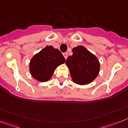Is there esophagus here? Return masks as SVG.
Masks as SVG:
<instances>
[{"label": "esophagus", "mask_w": 128, "mask_h": 128, "mask_svg": "<svg viewBox=\"0 0 128 128\" xmlns=\"http://www.w3.org/2000/svg\"><path fill=\"white\" fill-rule=\"evenodd\" d=\"M63 56H64V58H65V60H66V58H67V57H68V54H67V53L66 52L63 53Z\"/></svg>", "instance_id": "34e87169"}]
</instances>
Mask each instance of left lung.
Masks as SVG:
<instances>
[{"mask_svg": "<svg viewBox=\"0 0 128 128\" xmlns=\"http://www.w3.org/2000/svg\"><path fill=\"white\" fill-rule=\"evenodd\" d=\"M73 54L67 58L66 65L70 70L72 80L76 84H90L98 76L100 63L98 58L82 46L72 49Z\"/></svg>", "mask_w": 128, "mask_h": 128, "instance_id": "left-lung-1", "label": "left lung"}]
</instances>
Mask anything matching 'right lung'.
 <instances>
[{"mask_svg":"<svg viewBox=\"0 0 128 128\" xmlns=\"http://www.w3.org/2000/svg\"><path fill=\"white\" fill-rule=\"evenodd\" d=\"M65 62V59L59 50L47 46L32 58L30 72L34 78L46 82L51 78L57 66Z\"/></svg>","mask_w":128,"mask_h":128,"instance_id":"right-lung-1","label":"right lung"}]
</instances>
